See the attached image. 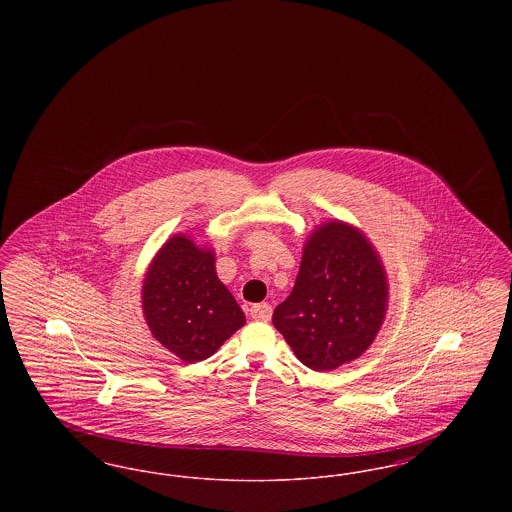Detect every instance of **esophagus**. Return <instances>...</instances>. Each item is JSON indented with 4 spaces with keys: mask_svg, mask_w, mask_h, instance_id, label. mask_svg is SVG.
Segmentation results:
<instances>
[{
    "mask_svg": "<svg viewBox=\"0 0 512 512\" xmlns=\"http://www.w3.org/2000/svg\"><path fill=\"white\" fill-rule=\"evenodd\" d=\"M272 317V307L268 303H257L251 307V318L259 322H268Z\"/></svg>",
    "mask_w": 512,
    "mask_h": 512,
    "instance_id": "34e87169",
    "label": "esophagus"
}]
</instances>
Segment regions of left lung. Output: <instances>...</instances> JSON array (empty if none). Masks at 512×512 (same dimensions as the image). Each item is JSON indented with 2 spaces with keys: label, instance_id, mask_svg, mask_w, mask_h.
<instances>
[{
  "label": "left lung",
  "instance_id": "1",
  "mask_svg": "<svg viewBox=\"0 0 512 512\" xmlns=\"http://www.w3.org/2000/svg\"><path fill=\"white\" fill-rule=\"evenodd\" d=\"M386 303V272L374 247L336 220L307 240L292 293L274 309L272 324L303 365L334 370L365 353Z\"/></svg>",
  "mask_w": 512,
  "mask_h": 512
}]
</instances>
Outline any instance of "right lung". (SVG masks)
<instances>
[{
    "label": "right lung",
    "mask_w": 512,
    "mask_h": 512,
    "mask_svg": "<svg viewBox=\"0 0 512 512\" xmlns=\"http://www.w3.org/2000/svg\"><path fill=\"white\" fill-rule=\"evenodd\" d=\"M153 338L184 363L211 357L245 324L244 311L215 270V255L174 236L155 255L142 290Z\"/></svg>",
    "instance_id": "obj_1"
}]
</instances>
